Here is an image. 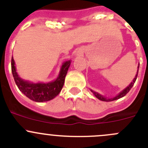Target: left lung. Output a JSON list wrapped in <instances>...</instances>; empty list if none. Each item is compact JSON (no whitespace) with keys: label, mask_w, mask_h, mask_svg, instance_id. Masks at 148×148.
Here are the masks:
<instances>
[{"label":"left lung","mask_w":148,"mask_h":148,"mask_svg":"<svg viewBox=\"0 0 148 148\" xmlns=\"http://www.w3.org/2000/svg\"><path fill=\"white\" fill-rule=\"evenodd\" d=\"M139 67H140V64H139L138 67H137V68H138V69H137V74H136L135 77H134V79H133V81L131 82V84H130V85L128 86V87H126V88L124 89V90H122V91H121V92H120L119 94L118 95L116 96V97H112V98H107V97H104V96L101 95H100V94H99V93L93 91V90H91L93 94H94V95L95 96V97H97V99H99V100H102V101L109 102V101H113V100H118V99H119V98H121V97H124V96H125L126 95H127V93H128L129 92H130V90H131L132 87H133V85H134V82H135L136 79H137V75H138Z\"/></svg>","instance_id":"left-lung-1"}]
</instances>
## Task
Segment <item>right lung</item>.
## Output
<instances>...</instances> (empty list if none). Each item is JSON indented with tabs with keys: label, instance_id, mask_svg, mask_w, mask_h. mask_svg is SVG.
I'll return each instance as SVG.
<instances>
[{
	"label": "right lung",
	"instance_id": "obj_1",
	"mask_svg": "<svg viewBox=\"0 0 148 148\" xmlns=\"http://www.w3.org/2000/svg\"><path fill=\"white\" fill-rule=\"evenodd\" d=\"M70 64V61L64 62L56 79L48 83H31L20 78L16 71L15 63L13 57L11 58V71L17 87L23 94L33 101L45 102L52 100L60 93L64 86Z\"/></svg>",
	"mask_w": 148,
	"mask_h": 148
}]
</instances>
